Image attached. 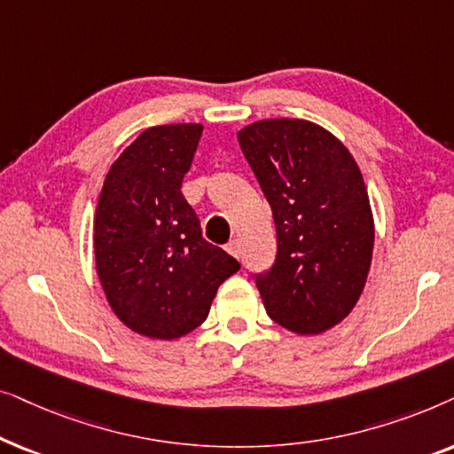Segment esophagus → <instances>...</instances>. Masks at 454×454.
<instances>
[{
  "mask_svg": "<svg viewBox=\"0 0 454 454\" xmlns=\"http://www.w3.org/2000/svg\"><path fill=\"white\" fill-rule=\"evenodd\" d=\"M227 252L231 254L235 258H241V241L239 239H231L227 244Z\"/></svg>",
  "mask_w": 454,
  "mask_h": 454,
  "instance_id": "obj_1",
  "label": "esophagus"
}]
</instances>
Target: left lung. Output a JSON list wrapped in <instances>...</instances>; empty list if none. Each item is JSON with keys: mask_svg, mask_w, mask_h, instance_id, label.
<instances>
[{"mask_svg": "<svg viewBox=\"0 0 454 454\" xmlns=\"http://www.w3.org/2000/svg\"><path fill=\"white\" fill-rule=\"evenodd\" d=\"M272 208L275 264L256 275L266 314L297 334H318L356 308L374 250V216L347 146L306 120H262L238 132Z\"/></svg>", "mask_w": 454, "mask_h": 454, "instance_id": "obj_1", "label": "left lung"}]
</instances>
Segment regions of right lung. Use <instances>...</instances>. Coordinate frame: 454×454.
<instances>
[{"mask_svg": "<svg viewBox=\"0 0 454 454\" xmlns=\"http://www.w3.org/2000/svg\"><path fill=\"white\" fill-rule=\"evenodd\" d=\"M200 123L142 132L105 177L95 213V260L107 301L128 328L173 340L200 326L239 262L202 238L182 194Z\"/></svg>", "mask_w": 454, "mask_h": 454, "instance_id": "obj_1", "label": "right lung"}]
</instances>
